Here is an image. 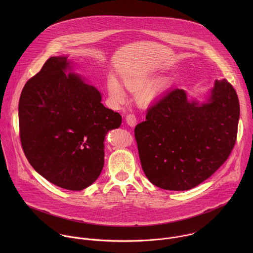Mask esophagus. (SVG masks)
Listing matches in <instances>:
<instances>
[{
    "mask_svg": "<svg viewBox=\"0 0 253 253\" xmlns=\"http://www.w3.org/2000/svg\"><path fill=\"white\" fill-rule=\"evenodd\" d=\"M126 124L130 126V127H134L136 126V117L133 115V114H128L126 117Z\"/></svg>",
    "mask_w": 253,
    "mask_h": 253,
    "instance_id": "esophagus-1",
    "label": "esophagus"
}]
</instances>
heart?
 I'll return each mask as SVG.
<instances>
[{"label":"heart","mask_w":253,"mask_h":253,"mask_svg":"<svg viewBox=\"0 0 253 253\" xmlns=\"http://www.w3.org/2000/svg\"><path fill=\"white\" fill-rule=\"evenodd\" d=\"M154 76L153 73L137 72L126 75L123 78V84L126 89L133 93L138 92L136 100L140 106H149L169 86L170 82L169 78L163 77L151 82ZM107 89L109 95L116 102H123L125 100L123 86L116 78L109 79Z\"/></svg>","instance_id":"b5f03b06"}]
</instances>
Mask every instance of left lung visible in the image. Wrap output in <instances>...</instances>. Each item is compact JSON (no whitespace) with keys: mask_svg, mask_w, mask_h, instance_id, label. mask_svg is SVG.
<instances>
[{"mask_svg":"<svg viewBox=\"0 0 253 253\" xmlns=\"http://www.w3.org/2000/svg\"><path fill=\"white\" fill-rule=\"evenodd\" d=\"M240 104L227 80L215 81L207 102L169 91L134 129L145 175L159 188L192 189L226 162L237 139Z\"/></svg>","mask_w":253,"mask_h":253,"instance_id":"obj_1","label":"left lung"}]
</instances>
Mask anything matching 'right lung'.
I'll return each mask as SVG.
<instances>
[{
  "label": "right lung",
  "instance_id": "add662e5",
  "mask_svg": "<svg viewBox=\"0 0 253 253\" xmlns=\"http://www.w3.org/2000/svg\"><path fill=\"white\" fill-rule=\"evenodd\" d=\"M20 141L39 174L52 184L81 191L104 166V139L122 124L101 94L71 71L67 56L48 58L24 85L18 104Z\"/></svg>",
  "mask_w": 253,
  "mask_h": 253
}]
</instances>
